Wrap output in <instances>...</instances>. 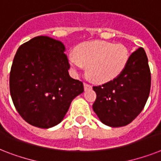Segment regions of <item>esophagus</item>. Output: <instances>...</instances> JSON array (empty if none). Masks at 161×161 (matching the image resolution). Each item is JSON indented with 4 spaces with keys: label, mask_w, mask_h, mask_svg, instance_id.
<instances>
[{
    "label": "esophagus",
    "mask_w": 161,
    "mask_h": 161,
    "mask_svg": "<svg viewBox=\"0 0 161 161\" xmlns=\"http://www.w3.org/2000/svg\"><path fill=\"white\" fill-rule=\"evenodd\" d=\"M92 86L89 85V84H87V83H84V89H85V91H87L89 90V89H92Z\"/></svg>",
    "instance_id": "34e87169"
}]
</instances>
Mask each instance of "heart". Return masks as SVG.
I'll return each mask as SVG.
<instances>
[{
	"label": "heart",
	"instance_id": "heart-1",
	"mask_svg": "<svg viewBox=\"0 0 161 161\" xmlns=\"http://www.w3.org/2000/svg\"><path fill=\"white\" fill-rule=\"evenodd\" d=\"M129 57L127 48L123 45L96 41L80 45L68 59L75 73L86 66V75L91 80L106 83L122 73Z\"/></svg>",
	"mask_w": 161,
	"mask_h": 161
}]
</instances>
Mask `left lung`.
Masks as SVG:
<instances>
[{
    "mask_svg": "<svg viewBox=\"0 0 161 161\" xmlns=\"http://www.w3.org/2000/svg\"><path fill=\"white\" fill-rule=\"evenodd\" d=\"M150 69L143 48L129 57L124 70L113 80L93 86L97 94L94 112L104 125L111 127L131 123L141 111L149 96Z\"/></svg>",
    "mask_w": 161,
    "mask_h": 161,
    "instance_id": "obj_1",
    "label": "left lung"
}]
</instances>
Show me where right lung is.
Wrapping results in <instances>:
<instances>
[{"label": "right lung", "mask_w": 161, "mask_h": 161, "mask_svg": "<svg viewBox=\"0 0 161 161\" xmlns=\"http://www.w3.org/2000/svg\"><path fill=\"white\" fill-rule=\"evenodd\" d=\"M65 47L48 36H37L21 45L10 72V93L25 121L51 128L64 119L83 83L71 78Z\"/></svg>", "instance_id": "add662e5"}]
</instances>
